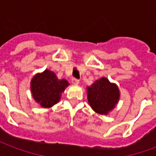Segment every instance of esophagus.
<instances>
[{"mask_svg":"<svg viewBox=\"0 0 156 156\" xmlns=\"http://www.w3.org/2000/svg\"><path fill=\"white\" fill-rule=\"evenodd\" d=\"M72 83H73V84H78V83H79V80L74 78H72Z\"/></svg>","mask_w":156,"mask_h":156,"instance_id":"1","label":"esophagus"}]
</instances>
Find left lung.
I'll return each mask as SVG.
<instances>
[{"label":"left lung","instance_id":"8db88e82","mask_svg":"<svg viewBox=\"0 0 156 156\" xmlns=\"http://www.w3.org/2000/svg\"><path fill=\"white\" fill-rule=\"evenodd\" d=\"M87 93L89 105L96 113L100 115H108L113 110L120 96L117 85L110 83L105 77L87 87Z\"/></svg>","mask_w":156,"mask_h":156}]
</instances>
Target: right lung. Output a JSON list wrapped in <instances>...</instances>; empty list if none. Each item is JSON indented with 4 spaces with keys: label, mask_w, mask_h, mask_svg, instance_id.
Masks as SVG:
<instances>
[{
    "label": "right lung",
    "mask_w": 156,
    "mask_h": 156,
    "mask_svg": "<svg viewBox=\"0 0 156 156\" xmlns=\"http://www.w3.org/2000/svg\"><path fill=\"white\" fill-rule=\"evenodd\" d=\"M69 83L66 79H58L53 72L46 69L31 81L32 97L43 108H51L61 98L62 92Z\"/></svg>",
    "instance_id": "right-lung-1"
}]
</instances>
